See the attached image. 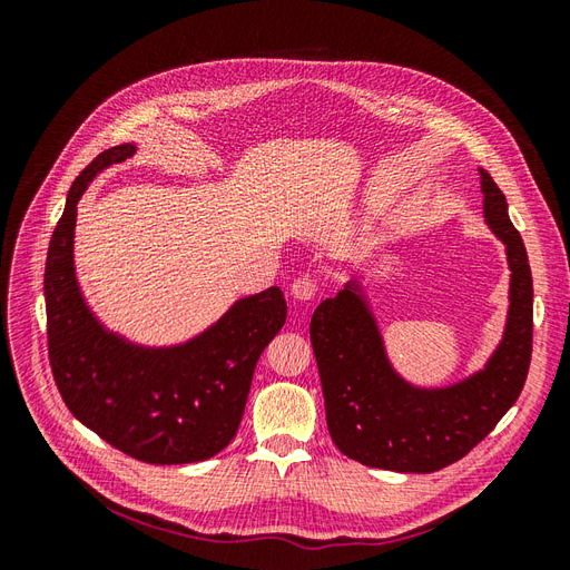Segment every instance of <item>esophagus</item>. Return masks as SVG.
Listing matches in <instances>:
<instances>
[{"instance_id": "esophagus-1", "label": "esophagus", "mask_w": 570, "mask_h": 570, "mask_svg": "<svg viewBox=\"0 0 570 570\" xmlns=\"http://www.w3.org/2000/svg\"><path fill=\"white\" fill-rule=\"evenodd\" d=\"M316 289H318L316 281L308 278V275H302V278H297L295 283L289 285L292 297L299 299V302H308V299H312V297L316 295Z\"/></svg>"}]
</instances>
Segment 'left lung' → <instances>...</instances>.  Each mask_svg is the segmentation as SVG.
Here are the masks:
<instances>
[{
	"instance_id": "left-lung-1",
	"label": "left lung",
	"mask_w": 570,
	"mask_h": 570,
	"mask_svg": "<svg viewBox=\"0 0 570 570\" xmlns=\"http://www.w3.org/2000/svg\"><path fill=\"white\" fill-rule=\"evenodd\" d=\"M480 170L482 216L509 262V314L502 342L480 371L444 387H419L394 371L381 327L356 283L318 304L312 344L337 450L371 469L433 473L485 440L515 404L532 352V275L509 204Z\"/></svg>"
}]
</instances>
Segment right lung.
<instances>
[{
    "instance_id": "obj_1",
    "label": "right lung",
    "mask_w": 570,
    "mask_h": 570,
    "mask_svg": "<svg viewBox=\"0 0 570 570\" xmlns=\"http://www.w3.org/2000/svg\"><path fill=\"white\" fill-rule=\"evenodd\" d=\"M132 154L130 142L105 149L68 189L45 266L49 364L68 411L116 450L145 463H195L235 438L256 361L283 327L287 304L281 287H268L170 347L109 331L76 278V214L101 170Z\"/></svg>"
}]
</instances>
